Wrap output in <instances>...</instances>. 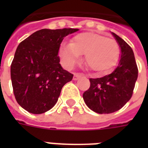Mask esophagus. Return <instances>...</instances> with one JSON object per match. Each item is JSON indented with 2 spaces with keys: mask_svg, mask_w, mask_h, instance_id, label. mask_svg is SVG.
<instances>
[{
  "mask_svg": "<svg viewBox=\"0 0 148 148\" xmlns=\"http://www.w3.org/2000/svg\"><path fill=\"white\" fill-rule=\"evenodd\" d=\"M81 76H83V74H80V73H74L73 79H74V81H77V80L79 77H81Z\"/></svg>",
  "mask_w": 148,
  "mask_h": 148,
  "instance_id": "esophagus-1",
  "label": "esophagus"
}]
</instances>
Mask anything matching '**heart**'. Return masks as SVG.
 Wrapping results in <instances>:
<instances>
[{
  "instance_id": "b5f03b06",
  "label": "heart",
  "mask_w": 148,
  "mask_h": 148,
  "mask_svg": "<svg viewBox=\"0 0 148 148\" xmlns=\"http://www.w3.org/2000/svg\"><path fill=\"white\" fill-rule=\"evenodd\" d=\"M85 54L87 67L98 74L110 71L118 62L120 47L117 41L97 34L84 32L76 35L71 44H64L59 56L67 67H73Z\"/></svg>"
}]
</instances>
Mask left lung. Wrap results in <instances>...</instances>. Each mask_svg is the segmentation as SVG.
Listing matches in <instances>:
<instances>
[{"instance_id": "8db88e82", "label": "left lung", "mask_w": 148, "mask_h": 148, "mask_svg": "<svg viewBox=\"0 0 148 148\" xmlns=\"http://www.w3.org/2000/svg\"><path fill=\"white\" fill-rule=\"evenodd\" d=\"M112 34L121 50L119 64L111 74L90 78V88L83 94L88 108L101 114L115 112L126 104L132 97L138 75L133 50L119 36Z\"/></svg>"}]
</instances>
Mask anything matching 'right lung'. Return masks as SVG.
I'll return each instance as SVG.
<instances>
[{
  "label": "right lung",
  "instance_id": "add662e5",
  "mask_svg": "<svg viewBox=\"0 0 148 148\" xmlns=\"http://www.w3.org/2000/svg\"><path fill=\"white\" fill-rule=\"evenodd\" d=\"M78 29H42L18 45L10 65L15 99L21 107L40 114L55 105L63 86L73 74L59 64L58 51L64 38Z\"/></svg>",
  "mask_w": 148,
  "mask_h": 148
}]
</instances>
